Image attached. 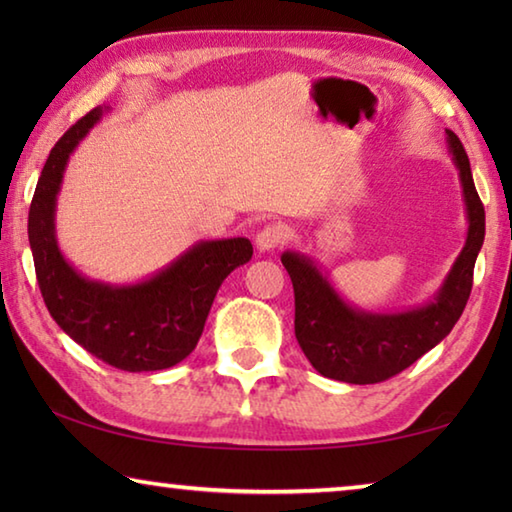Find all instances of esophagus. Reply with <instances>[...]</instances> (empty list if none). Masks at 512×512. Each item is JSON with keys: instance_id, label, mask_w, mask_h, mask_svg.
Here are the masks:
<instances>
[{"instance_id": "esophagus-1", "label": "esophagus", "mask_w": 512, "mask_h": 512, "mask_svg": "<svg viewBox=\"0 0 512 512\" xmlns=\"http://www.w3.org/2000/svg\"><path fill=\"white\" fill-rule=\"evenodd\" d=\"M284 239H287V228L280 223H273V225H266L264 230L257 232L255 237V246L259 253H271L280 244H284Z\"/></svg>"}]
</instances>
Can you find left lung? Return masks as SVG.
I'll return each instance as SVG.
<instances>
[{
    "label": "left lung",
    "mask_w": 512,
    "mask_h": 512,
    "mask_svg": "<svg viewBox=\"0 0 512 512\" xmlns=\"http://www.w3.org/2000/svg\"><path fill=\"white\" fill-rule=\"evenodd\" d=\"M447 149L463 187L467 237L443 284L424 305L404 311L359 309L334 289L314 257L296 250L282 253L296 293V339L323 377L377 384L436 348L461 318L483 246L485 210L476 194L470 160L452 131H447Z\"/></svg>",
    "instance_id": "8db88e82"
}]
</instances>
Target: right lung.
I'll list each match as a JSON object with an SVG mask.
<instances>
[{
	"label": "right lung",
	"instance_id": "right-lung-1",
	"mask_svg": "<svg viewBox=\"0 0 512 512\" xmlns=\"http://www.w3.org/2000/svg\"><path fill=\"white\" fill-rule=\"evenodd\" d=\"M108 108H94L60 137L33 194L29 244L51 318L108 366L149 372L176 366L201 339L216 291L253 257L246 237L196 241L160 271L131 284L92 280L67 262L56 237V203L69 155Z\"/></svg>",
	"mask_w": 512,
	"mask_h": 512
}]
</instances>
